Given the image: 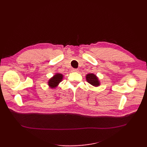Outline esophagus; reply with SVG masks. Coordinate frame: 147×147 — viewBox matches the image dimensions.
Returning a JSON list of instances; mask_svg holds the SVG:
<instances>
[{"mask_svg":"<svg viewBox=\"0 0 147 147\" xmlns=\"http://www.w3.org/2000/svg\"><path fill=\"white\" fill-rule=\"evenodd\" d=\"M79 71V70L78 69H72V72H78Z\"/></svg>","mask_w":147,"mask_h":147,"instance_id":"obj_1","label":"esophagus"}]
</instances>
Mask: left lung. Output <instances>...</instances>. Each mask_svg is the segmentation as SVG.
<instances>
[{
    "instance_id": "obj_1",
    "label": "left lung",
    "mask_w": 147,
    "mask_h": 147,
    "mask_svg": "<svg viewBox=\"0 0 147 147\" xmlns=\"http://www.w3.org/2000/svg\"><path fill=\"white\" fill-rule=\"evenodd\" d=\"M86 80L89 83L91 84V85L94 86L95 87L99 86L100 84V81H99L98 77H97L96 75L94 74H87L86 75Z\"/></svg>"
}]
</instances>
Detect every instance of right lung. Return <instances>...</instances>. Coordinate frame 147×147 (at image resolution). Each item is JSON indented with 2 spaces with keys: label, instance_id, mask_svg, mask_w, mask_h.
I'll return each mask as SVG.
<instances>
[{
  "label": "right lung",
  "instance_id": "obj_1",
  "mask_svg": "<svg viewBox=\"0 0 147 147\" xmlns=\"http://www.w3.org/2000/svg\"><path fill=\"white\" fill-rule=\"evenodd\" d=\"M63 79V75L60 73H56L55 75L49 80L48 84L49 87L52 89L56 88L58 86L59 84L62 82Z\"/></svg>",
  "mask_w": 147,
  "mask_h": 147
}]
</instances>
